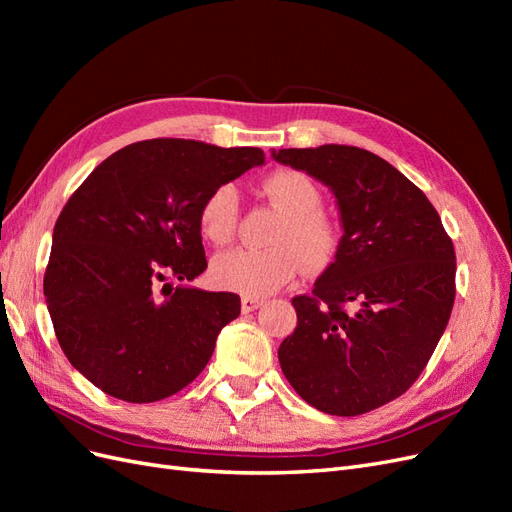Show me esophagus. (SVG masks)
Wrapping results in <instances>:
<instances>
[{"mask_svg":"<svg viewBox=\"0 0 512 512\" xmlns=\"http://www.w3.org/2000/svg\"><path fill=\"white\" fill-rule=\"evenodd\" d=\"M262 303H265V301L258 299V297H247V294H245V297H241V309L245 314L254 312V309H258Z\"/></svg>","mask_w":512,"mask_h":512,"instance_id":"1","label":"esophagus"}]
</instances>
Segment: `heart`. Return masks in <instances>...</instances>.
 <instances>
[{
	"instance_id": "heart-1",
	"label": "heart",
	"mask_w": 512,
	"mask_h": 512,
	"mask_svg": "<svg viewBox=\"0 0 512 512\" xmlns=\"http://www.w3.org/2000/svg\"><path fill=\"white\" fill-rule=\"evenodd\" d=\"M262 192L284 215L277 222L267 250H232L211 265L213 282L247 297H265L290 284L301 265L305 271L327 269L337 254V230L320 211L318 185L299 170L282 168L262 181ZM239 222V194L232 183L215 185L198 207V230L209 243L226 245Z\"/></svg>"
}]
</instances>
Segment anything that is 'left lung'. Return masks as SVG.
<instances>
[{"instance_id": "obj_1", "label": "left lung", "mask_w": 512, "mask_h": 512, "mask_svg": "<svg viewBox=\"0 0 512 512\" xmlns=\"http://www.w3.org/2000/svg\"><path fill=\"white\" fill-rule=\"evenodd\" d=\"M273 158L329 185L344 226L312 294L292 299L282 371L320 412H371L410 389L440 342L455 303L453 241L427 196L376 153L322 145Z\"/></svg>"}]
</instances>
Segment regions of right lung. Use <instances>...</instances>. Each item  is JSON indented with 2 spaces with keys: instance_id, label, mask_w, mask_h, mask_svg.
Returning a JSON list of instances; mask_svg holds the SVG:
<instances>
[{
  "instance_id": "obj_1",
  "label": "right lung",
  "mask_w": 512,
  "mask_h": 512,
  "mask_svg": "<svg viewBox=\"0 0 512 512\" xmlns=\"http://www.w3.org/2000/svg\"><path fill=\"white\" fill-rule=\"evenodd\" d=\"M262 162L258 147L153 138L115 151L70 196L44 297L61 350L100 391L151 404L205 369L241 299L173 282L207 269L203 198Z\"/></svg>"
}]
</instances>
